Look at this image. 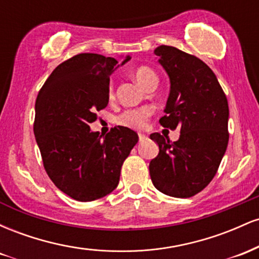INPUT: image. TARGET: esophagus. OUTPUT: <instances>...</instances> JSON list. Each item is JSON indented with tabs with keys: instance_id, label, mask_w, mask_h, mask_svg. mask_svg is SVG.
Listing matches in <instances>:
<instances>
[{
	"instance_id": "esophagus-1",
	"label": "esophagus",
	"mask_w": 259,
	"mask_h": 259,
	"mask_svg": "<svg viewBox=\"0 0 259 259\" xmlns=\"http://www.w3.org/2000/svg\"><path fill=\"white\" fill-rule=\"evenodd\" d=\"M146 139H147L146 135H144V134H139V140H140V142L145 141V140H146Z\"/></svg>"
}]
</instances>
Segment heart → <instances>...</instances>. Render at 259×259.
I'll use <instances>...</instances> for the list:
<instances>
[{"instance_id":"1","label":"heart","mask_w":259,"mask_h":259,"mask_svg":"<svg viewBox=\"0 0 259 259\" xmlns=\"http://www.w3.org/2000/svg\"><path fill=\"white\" fill-rule=\"evenodd\" d=\"M134 79L138 81L140 86H142L144 89H146L151 82L157 81V75L151 68L148 67H139L134 70L133 73ZM109 96H113V82H111L108 89ZM151 108H140V109H130V111L124 112L123 114H120L118 117V124L123 126L133 127V129H141L142 126L146 123L147 118L150 117Z\"/></svg>"}]
</instances>
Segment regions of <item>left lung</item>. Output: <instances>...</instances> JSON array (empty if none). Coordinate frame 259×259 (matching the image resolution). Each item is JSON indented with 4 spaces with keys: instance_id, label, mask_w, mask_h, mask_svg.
<instances>
[{
    "instance_id": "8db88e82",
    "label": "left lung",
    "mask_w": 259,
    "mask_h": 259,
    "mask_svg": "<svg viewBox=\"0 0 259 259\" xmlns=\"http://www.w3.org/2000/svg\"><path fill=\"white\" fill-rule=\"evenodd\" d=\"M170 80L160 125L179 129L170 142L158 133L150 138L159 153L150 163L154 187L171 197L187 198L212 181L228 147L229 106L215 74L200 58L173 46L154 50Z\"/></svg>"
}]
</instances>
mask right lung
<instances>
[{
    "label": "right lung",
    "instance_id": "1",
    "mask_svg": "<svg viewBox=\"0 0 259 259\" xmlns=\"http://www.w3.org/2000/svg\"><path fill=\"white\" fill-rule=\"evenodd\" d=\"M118 67L113 57L80 53L59 64L37 95L34 134L45 170L76 201L111 194L123 162L139 141L138 134L125 126L113 127L106 136L90 129L96 112L108 105L109 75Z\"/></svg>",
    "mask_w": 259,
    "mask_h": 259
}]
</instances>
